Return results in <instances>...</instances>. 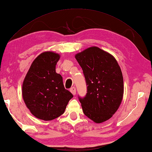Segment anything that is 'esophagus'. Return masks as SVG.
Instances as JSON below:
<instances>
[{
  "label": "esophagus",
  "instance_id": "1",
  "mask_svg": "<svg viewBox=\"0 0 152 152\" xmlns=\"http://www.w3.org/2000/svg\"><path fill=\"white\" fill-rule=\"evenodd\" d=\"M70 91L71 93H72V94L74 95V96H75V95H76V88H74V87L71 88H70Z\"/></svg>",
  "mask_w": 152,
  "mask_h": 152
}]
</instances>
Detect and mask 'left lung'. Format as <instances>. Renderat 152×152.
Masks as SVG:
<instances>
[{"label": "left lung", "instance_id": "8db88e82", "mask_svg": "<svg viewBox=\"0 0 152 152\" xmlns=\"http://www.w3.org/2000/svg\"><path fill=\"white\" fill-rule=\"evenodd\" d=\"M75 58L84 72L88 90L80 97L83 112L96 123L111 118L121 105L123 77L115 58L97 47L77 53Z\"/></svg>", "mask_w": 152, "mask_h": 152}]
</instances>
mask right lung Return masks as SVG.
Returning a JSON list of instances; mask_svg holds the SVG:
<instances>
[{
	"instance_id": "obj_1",
	"label": "right lung",
	"mask_w": 152,
	"mask_h": 152,
	"mask_svg": "<svg viewBox=\"0 0 152 152\" xmlns=\"http://www.w3.org/2000/svg\"><path fill=\"white\" fill-rule=\"evenodd\" d=\"M61 56L53 51L39 55L22 84V97L31 113L39 119L52 121L64 113L73 95L64 88L56 65Z\"/></svg>"
}]
</instances>
